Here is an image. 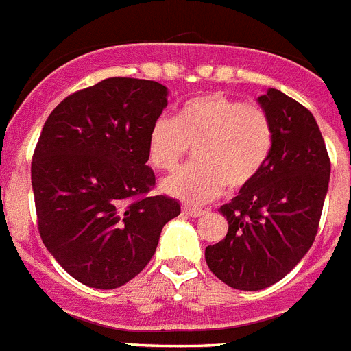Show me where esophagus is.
<instances>
[{
	"label": "esophagus",
	"mask_w": 351,
	"mask_h": 351,
	"mask_svg": "<svg viewBox=\"0 0 351 351\" xmlns=\"http://www.w3.org/2000/svg\"><path fill=\"white\" fill-rule=\"evenodd\" d=\"M182 212H184V214H188V215H191V217H200V215L205 214L204 208L193 207V205H184V207H182Z\"/></svg>",
	"instance_id": "esophagus-1"
}]
</instances>
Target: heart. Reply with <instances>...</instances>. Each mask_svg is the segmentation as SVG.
I'll list each match as a JSON object with an SVG mask.
<instances>
[{
	"label": "heart",
	"mask_w": 351,
	"mask_h": 351,
	"mask_svg": "<svg viewBox=\"0 0 351 351\" xmlns=\"http://www.w3.org/2000/svg\"><path fill=\"white\" fill-rule=\"evenodd\" d=\"M189 146L197 162L167 178L163 189L188 204H204L226 184L240 189L257 178L271 153V121L261 106L223 92L195 95L179 106L172 120L158 118L151 125L147 160L170 172Z\"/></svg>",
	"instance_id": "heart-1"
}]
</instances>
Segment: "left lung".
I'll list each match as a JSON object with an SVG mask.
<instances>
[{"label":"left lung","instance_id":"left-lung-1","mask_svg":"<svg viewBox=\"0 0 351 351\" xmlns=\"http://www.w3.org/2000/svg\"><path fill=\"white\" fill-rule=\"evenodd\" d=\"M257 102L271 121V153L257 178L219 208L228 233L205 249L210 271L240 291L269 287L303 259L317 234L330 178L313 114L276 88Z\"/></svg>","mask_w":351,"mask_h":351}]
</instances>
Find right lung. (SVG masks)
<instances>
[{
	"label": "right lung",
	"instance_id": "1",
	"mask_svg": "<svg viewBox=\"0 0 351 351\" xmlns=\"http://www.w3.org/2000/svg\"><path fill=\"white\" fill-rule=\"evenodd\" d=\"M167 86L108 78L64 99L45 121L31 163L38 230L48 252L82 284L117 289L139 275L178 200L147 195V134Z\"/></svg>",
	"mask_w": 351,
	"mask_h": 351
}]
</instances>
